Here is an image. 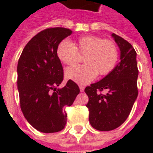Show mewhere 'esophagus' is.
Masks as SVG:
<instances>
[{"label":"esophagus","instance_id":"obj_1","mask_svg":"<svg viewBox=\"0 0 153 153\" xmlns=\"http://www.w3.org/2000/svg\"><path fill=\"white\" fill-rule=\"evenodd\" d=\"M79 89H80V91H81V92H83L84 89H85V86H79Z\"/></svg>","mask_w":153,"mask_h":153}]
</instances>
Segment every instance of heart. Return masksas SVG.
<instances>
[{"mask_svg": "<svg viewBox=\"0 0 153 153\" xmlns=\"http://www.w3.org/2000/svg\"><path fill=\"white\" fill-rule=\"evenodd\" d=\"M79 52L85 55L86 64L78 65L66 70L65 75L76 83L86 85L93 81L98 74L105 75L116 66L118 51L116 45L110 40L102 39L95 36H86L77 39L74 44L64 39L58 44V58L66 65H73L77 62Z\"/></svg>", "mask_w": 153, "mask_h": 153, "instance_id": "1", "label": "heart"}]
</instances>
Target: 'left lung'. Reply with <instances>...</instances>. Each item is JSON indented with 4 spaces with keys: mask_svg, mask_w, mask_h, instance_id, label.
<instances>
[{
    "mask_svg": "<svg viewBox=\"0 0 153 153\" xmlns=\"http://www.w3.org/2000/svg\"><path fill=\"white\" fill-rule=\"evenodd\" d=\"M111 36L120 50V62L106 76L85 89L89 98V121L99 131H110L121 126L138 95L137 53L126 39L114 33ZM105 89V95L98 92Z\"/></svg>",
    "mask_w": 153,
    "mask_h": 153,
    "instance_id": "1",
    "label": "left lung"
}]
</instances>
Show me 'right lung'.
<instances>
[{"instance_id":"add662e5","label":"right lung","mask_w":153,"mask_h":153,"mask_svg":"<svg viewBox=\"0 0 153 153\" xmlns=\"http://www.w3.org/2000/svg\"><path fill=\"white\" fill-rule=\"evenodd\" d=\"M65 27L48 28L36 35L23 50L17 64L20 108L27 122L39 132L63 129L65 106H71L80 91L71 80L62 88L63 70L56 54L58 44L71 35Z\"/></svg>"}]
</instances>
